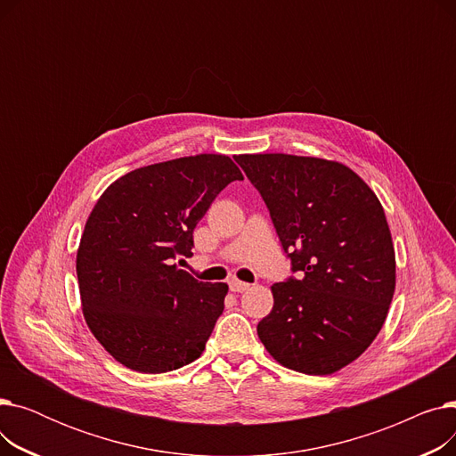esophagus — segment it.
Segmentation results:
<instances>
[{
	"label": "esophagus",
	"instance_id": "34e87169",
	"mask_svg": "<svg viewBox=\"0 0 456 456\" xmlns=\"http://www.w3.org/2000/svg\"><path fill=\"white\" fill-rule=\"evenodd\" d=\"M249 282H242V281H238V279H231L229 281V289H231V292H246V290H249Z\"/></svg>",
	"mask_w": 456,
	"mask_h": 456
}]
</instances>
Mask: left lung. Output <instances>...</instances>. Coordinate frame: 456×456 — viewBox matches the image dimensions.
Returning a JSON list of instances; mask_svg holds the SVG:
<instances>
[{
    "label": "left lung",
    "mask_w": 456,
    "mask_h": 456,
    "mask_svg": "<svg viewBox=\"0 0 456 456\" xmlns=\"http://www.w3.org/2000/svg\"><path fill=\"white\" fill-rule=\"evenodd\" d=\"M292 262L256 332L282 366L329 375L361 356L387 320L395 253L382 205L347 166L282 153L238 155Z\"/></svg>",
    "instance_id": "8db88e82"
}]
</instances>
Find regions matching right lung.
Listing matches in <instances>:
<instances>
[{
    "label": "right lung",
    "instance_id": "add662e5",
    "mask_svg": "<svg viewBox=\"0 0 456 456\" xmlns=\"http://www.w3.org/2000/svg\"><path fill=\"white\" fill-rule=\"evenodd\" d=\"M225 155L138 167L95 203L77 251L83 314L98 342L129 370L166 373L194 362L224 313L225 282L179 270L216 196L242 181Z\"/></svg>",
    "mask_w": 456,
    "mask_h": 456
}]
</instances>
